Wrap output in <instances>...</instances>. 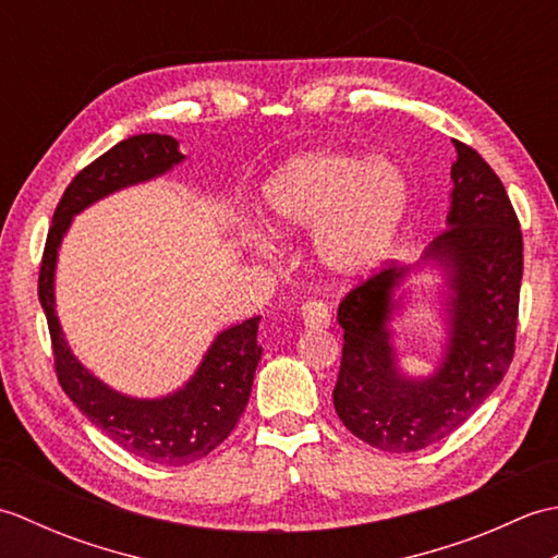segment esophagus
I'll list each match as a JSON object with an SVG mask.
<instances>
[{
    "label": "esophagus",
    "mask_w": 558,
    "mask_h": 558,
    "mask_svg": "<svg viewBox=\"0 0 558 558\" xmlns=\"http://www.w3.org/2000/svg\"><path fill=\"white\" fill-rule=\"evenodd\" d=\"M302 322L310 328H328L330 326V310L322 300H310L302 306Z\"/></svg>",
    "instance_id": "1"
}]
</instances>
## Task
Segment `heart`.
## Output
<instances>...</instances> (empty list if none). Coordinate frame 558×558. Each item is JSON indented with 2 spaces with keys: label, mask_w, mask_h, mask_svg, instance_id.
<instances>
[{
  "label": "heart",
  "mask_w": 558,
  "mask_h": 558,
  "mask_svg": "<svg viewBox=\"0 0 558 558\" xmlns=\"http://www.w3.org/2000/svg\"><path fill=\"white\" fill-rule=\"evenodd\" d=\"M410 186L393 160L340 150H314L290 160L264 186L272 228L282 234L318 232L316 252L338 276L378 264L408 210Z\"/></svg>",
  "instance_id": "b5f03b06"
}]
</instances>
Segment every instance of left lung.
Wrapping results in <instances>:
<instances>
[{"label":"left lung","mask_w":558,"mask_h":558,"mask_svg":"<svg viewBox=\"0 0 558 558\" xmlns=\"http://www.w3.org/2000/svg\"><path fill=\"white\" fill-rule=\"evenodd\" d=\"M448 225L426 248L450 268V342L444 366L412 381L396 369L386 322L393 312L398 268L381 266L338 304L342 360L333 405L348 429L378 450L412 453L441 441L501 384L515 354L523 232L489 162L453 141Z\"/></svg>","instance_id":"8db88e82"}]
</instances>
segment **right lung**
Returning <instances> with one entry per match:
<instances>
[{
  "mask_svg": "<svg viewBox=\"0 0 558 558\" xmlns=\"http://www.w3.org/2000/svg\"><path fill=\"white\" fill-rule=\"evenodd\" d=\"M182 158L172 136L138 134L120 141L86 165L64 189L54 208L38 278V298L52 338L54 374L64 393L98 429L129 453L174 468L208 456L240 422L260 360V345L256 342L258 316L222 330L196 376L174 396L134 400L100 384L69 352L54 314L52 280L57 248L71 216L117 189L162 174Z\"/></svg>",
  "mask_w": 558,
  "mask_h": 558,
  "instance_id": "right-lung-1",
  "label": "right lung"
}]
</instances>
